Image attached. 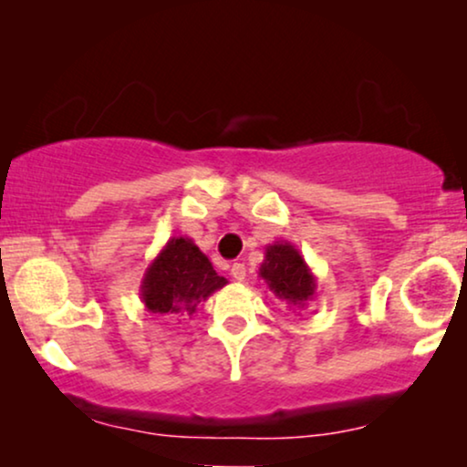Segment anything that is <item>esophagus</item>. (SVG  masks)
<instances>
[{"label":"esophagus","instance_id":"esophagus-1","mask_svg":"<svg viewBox=\"0 0 467 467\" xmlns=\"http://www.w3.org/2000/svg\"><path fill=\"white\" fill-rule=\"evenodd\" d=\"M232 276L235 280H244L246 278V265L244 264H234L232 265Z\"/></svg>","mask_w":467,"mask_h":467}]
</instances>
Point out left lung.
Segmentation results:
<instances>
[{"mask_svg":"<svg viewBox=\"0 0 467 467\" xmlns=\"http://www.w3.org/2000/svg\"><path fill=\"white\" fill-rule=\"evenodd\" d=\"M259 276L265 280L267 289L293 310L306 308V304L312 302L317 293V276L297 246L286 240L265 246Z\"/></svg>","mask_w":467,"mask_h":467,"instance_id":"obj_1","label":"left lung"}]
</instances>
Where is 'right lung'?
I'll return each instance as SVG.
<instances>
[{
  "mask_svg": "<svg viewBox=\"0 0 467 467\" xmlns=\"http://www.w3.org/2000/svg\"><path fill=\"white\" fill-rule=\"evenodd\" d=\"M225 285L227 278L216 274L193 240L174 235L146 267L140 297L144 308L155 315L193 317L197 306Z\"/></svg>",
  "mask_w": 467,
  "mask_h": 467,
  "instance_id": "obj_1",
  "label": "right lung"
}]
</instances>
